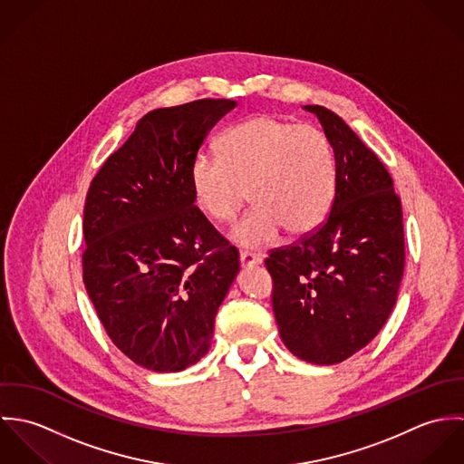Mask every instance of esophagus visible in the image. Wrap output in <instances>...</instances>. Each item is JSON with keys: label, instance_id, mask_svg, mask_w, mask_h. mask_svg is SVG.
<instances>
[{"label": "esophagus", "instance_id": "1", "mask_svg": "<svg viewBox=\"0 0 464 464\" xmlns=\"http://www.w3.org/2000/svg\"><path fill=\"white\" fill-rule=\"evenodd\" d=\"M239 261H241V266H243V267H248V266H259L263 263V259H261L259 256L250 254V252H241V254H239Z\"/></svg>", "mask_w": 464, "mask_h": 464}]
</instances>
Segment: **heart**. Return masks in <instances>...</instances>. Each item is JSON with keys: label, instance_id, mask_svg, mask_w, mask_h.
Returning a JSON list of instances; mask_svg holds the SVG:
<instances>
[{"label": "heart", "instance_id": "b5f03b06", "mask_svg": "<svg viewBox=\"0 0 464 464\" xmlns=\"http://www.w3.org/2000/svg\"><path fill=\"white\" fill-rule=\"evenodd\" d=\"M219 157L198 155L191 166L193 197L218 223L230 221L248 198L256 208L230 232L236 245L263 248L316 230L335 191V162L327 135L273 114L254 116L218 140Z\"/></svg>", "mask_w": 464, "mask_h": 464}]
</instances>
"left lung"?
Returning a JSON list of instances; mask_svg holds the SVG:
<instances>
[{
    "instance_id": "obj_1",
    "label": "left lung",
    "mask_w": 464,
    "mask_h": 464,
    "mask_svg": "<svg viewBox=\"0 0 464 464\" xmlns=\"http://www.w3.org/2000/svg\"><path fill=\"white\" fill-rule=\"evenodd\" d=\"M335 159V195L322 227L269 254L273 313L287 350L313 364H337L388 322L403 275L401 205L379 157L337 114L305 105Z\"/></svg>"
}]
</instances>
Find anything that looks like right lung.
Here are the masks:
<instances>
[{
  "mask_svg": "<svg viewBox=\"0 0 464 464\" xmlns=\"http://www.w3.org/2000/svg\"><path fill=\"white\" fill-rule=\"evenodd\" d=\"M234 100L155 109L92 179L83 207V284L112 343L151 372L208 352L239 273L237 248L195 205L191 166Z\"/></svg>",
  "mask_w": 464,
  "mask_h": 464,
  "instance_id": "obj_1",
  "label": "right lung"
}]
</instances>
